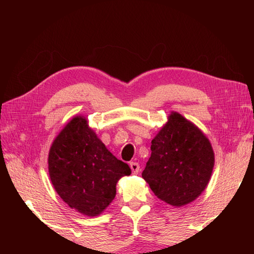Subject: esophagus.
Here are the masks:
<instances>
[{
  "label": "esophagus",
  "instance_id": "34e87169",
  "mask_svg": "<svg viewBox=\"0 0 254 254\" xmlns=\"http://www.w3.org/2000/svg\"><path fill=\"white\" fill-rule=\"evenodd\" d=\"M130 168L132 170V174L136 175V174H139V171H140V165L137 162L132 161V162H130Z\"/></svg>",
  "mask_w": 254,
  "mask_h": 254
}]
</instances>
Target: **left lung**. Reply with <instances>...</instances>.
Masks as SVG:
<instances>
[{
	"instance_id": "1",
	"label": "left lung",
	"mask_w": 254,
	"mask_h": 254,
	"mask_svg": "<svg viewBox=\"0 0 254 254\" xmlns=\"http://www.w3.org/2000/svg\"><path fill=\"white\" fill-rule=\"evenodd\" d=\"M213 167L214 152L207 137L173 112L151 141V157L142 177L159 199L179 207L204 191Z\"/></svg>"
}]
</instances>
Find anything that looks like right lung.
Wrapping results in <instances>:
<instances>
[{"label": "right lung", "instance_id": "right-lung-1", "mask_svg": "<svg viewBox=\"0 0 254 254\" xmlns=\"http://www.w3.org/2000/svg\"><path fill=\"white\" fill-rule=\"evenodd\" d=\"M49 175L56 191L71 208L87 216L101 214L117 194V183L131 175L98 139L87 120L76 117L51 145Z\"/></svg>", "mask_w": 254, "mask_h": 254}]
</instances>
